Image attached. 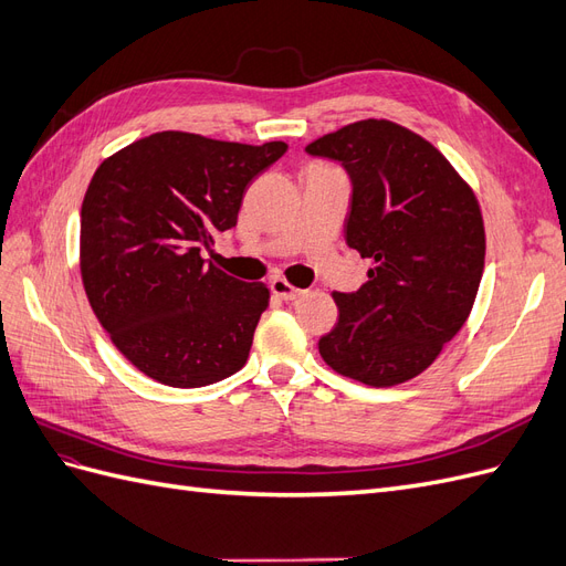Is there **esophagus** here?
<instances>
[{
  "instance_id": "34e87169",
  "label": "esophagus",
  "mask_w": 566,
  "mask_h": 566,
  "mask_svg": "<svg viewBox=\"0 0 566 566\" xmlns=\"http://www.w3.org/2000/svg\"><path fill=\"white\" fill-rule=\"evenodd\" d=\"M271 293L273 295H276V297H281L283 302H293V300H297L302 293H304V290H300V287H295V285H290L285 279H273L271 283Z\"/></svg>"
}]
</instances>
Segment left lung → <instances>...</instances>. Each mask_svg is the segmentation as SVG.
Returning <instances> with one entry per match:
<instances>
[{"instance_id": "obj_1", "label": "left lung", "mask_w": 566, "mask_h": 566, "mask_svg": "<svg viewBox=\"0 0 566 566\" xmlns=\"http://www.w3.org/2000/svg\"><path fill=\"white\" fill-rule=\"evenodd\" d=\"M352 184L345 241L373 260L356 293H333L323 361L370 387L416 378L465 325L484 271V219L441 153L389 119H361L304 148Z\"/></svg>"}]
</instances>
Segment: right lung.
Here are the masks:
<instances>
[{
    "instance_id": "obj_1",
    "label": "right lung",
    "mask_w": 566,
    "mask_h": 566,
    "mask_svg": "<svg viewBox=\"0 0 566 566\" xmlns=\"http://www.w3.org/2000/svg\"><path fill=\"white\" fill-rule=\"evenodd\" d=\"M285 150L158 132L98 165L80 214L84 293L148 378L191 389L245 366L269 287L229 276L202 252L235 227L250 181Z\"/></svg>"
}]
</instances>
